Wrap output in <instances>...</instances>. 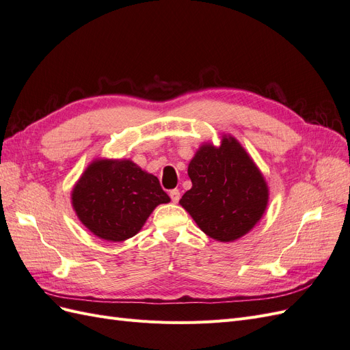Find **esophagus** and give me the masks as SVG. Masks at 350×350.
<instances>
[{
  "label": "esophagus",
  "instance_id": "34e87169",
  "mask_svg": "<svg viewBox=\"0 0 350 350\" xmlns=\"http://www.w3.org/2000/svg\"><path fill=\"white\" fill-rule=\"evenodd\" d=\"M169 197H171L174 203H178L179 198H181V193H179V189H171V191H169Z\"/></svg>",
  "mask_w": 350,
  "mask_h": 350
}]
</instances>
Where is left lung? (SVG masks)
Returning <instances> with one entry per match:
<instances>
[{"label": "left lung", "mask_w": 350, "mask_h": 350, "mask_svg": "<svg viewBox=\"0 0 350 350\" xmlns=\"http://www.w3.org/2000/svg\"><path fill=\"white\" fill-rule=\"evenodd\" d=\"M191 189L179 200L206 235L234 242L256 226L269 204V185L252 157L230 134L203 143L188 163Z\"/></svg>", "instance_id": "left-lung-1"}]
</instances>
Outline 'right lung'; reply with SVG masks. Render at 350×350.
Returning <instances> with one entry per match:
<instances>
[{"mask_svg":"<svg viewBox=\"0 0 350 350\" xmlns=\"http://www.w3.org/2000/svg\"><path fill=\"white\" fill-rule=\"evenodd\" d=\"M169 201L159 179L130 159H94L71 191L79 220L109 242L139 234L152 211Z\"/></svg>","mask_w":350,"mask_h":350,"instance_id":"add662e5","label":"right lung"}]
</instances>
